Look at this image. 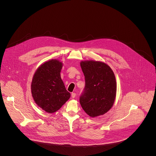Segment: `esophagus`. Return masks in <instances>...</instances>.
Segmentation results:
<instances>
[{
	"mask_svg": "<svg viewBox=\"0 0 156 156\" xmlns=\"http://www.w3.org/2000/svg\"><path fill=\"white\" fill-rule=\"evenodd\" d=\"M71 97H72V98H75V97H76V93L73 92V93L71 94Z\"/></svg>",
	"mask_w": 156,
	"mask_h": 156,
	"instance_id": "esophagus-1",
	"label": "esophagus"
}]
</instances>
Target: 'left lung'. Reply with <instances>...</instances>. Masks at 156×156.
Returning <instances> with one entry per match:
<instances>
[{
  "label": "left lung",
  "instance_id": "left-lung-1",
  "mask_svg": "<svg viewBox=\"0 0 156 156\" xmlns=\"http://www.w3.org/2000/svg\"><path fill=\"white\" fill-rule=\"evenodd\" d=\"M85 87L80 97L82 108L89 116L103 115L112 108L116 94L115 74L108 65L95 61L80 62Z\"/></svg>",
  "mask_w": 156,
  "mask_h": 156
}]
</instances>
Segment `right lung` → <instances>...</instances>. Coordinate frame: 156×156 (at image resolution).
Segmentation results:
<instances>
[{
  "label": "right lung",
  "mask_w": 156,
  "mask_h": 156,
  "mask_svg": "<svg viewBox=\"0 0 156 156\" xmlns=\"http://www.w3.org/2000/svg\"><path fill=\"white\" fill-rule=\"evenodd\" d=\"M62 62L53 59L37 68L31 83V92L35 103L44 111H58L70 98L61 77Z\"/></svg>",
  "instance_id": "obj_1"
}]
</instances>
